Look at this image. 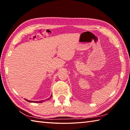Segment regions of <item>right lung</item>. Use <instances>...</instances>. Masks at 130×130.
Here are the masks:
<instances>
[{
    "instance_id": "add662e5",
    "label": "right lung",
    "mask_w": 130,
    "mask_h": 130,
    "mask_svg": "<svg viewBox=\"0 0 130 130\" xmlns=\"http://www.w3.org/2000/svg\"><path fill=\"white\" fill-rule=\"evenodd\" d=\"M50 98H48V99H49ZM25 100L26 101H27V102H34V103H35V102H36V103H41V102H42L43 101H37V102H35V101H29V100H27V99H25Z\"/></svg>"
}]
</instances>
